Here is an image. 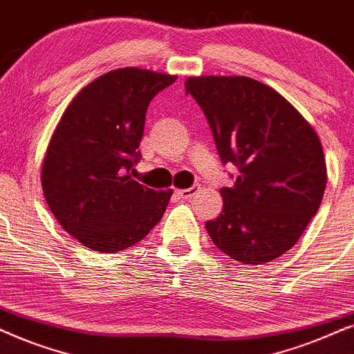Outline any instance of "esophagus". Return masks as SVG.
Listing matches in <instances>:
<instances>
[{"instance_id":"1","label":"esophagus","mask_w":354,"mask_h":354,"mask_svg":"<svg viewBox=\"0 0 354 354\" xmlns=\"http://www.w3.org/2000/svg\"><path fill=\"white\" fill-rule=\"evenodd\" d=\"M199 189H201L199 185H192L191 187H187V189H176L174 192H176L181 199H187V198H192V196H194Z\"/></svg>"}]
</instances>
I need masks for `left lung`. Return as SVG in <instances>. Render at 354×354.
<instances>
[{
	"label": "left lung",
	"mask_w": 354,
	"mask_h": 354,
	"mask_svg": "<svg viewBox=\"0 0 354 354\" xmlns=\"http://www.w3.org/2000/svg\"><path fill=\"white\" fill-rule=\"evenodd\" d=\"M185 86L222 163L239 169L234 185L221 189L222 212L205 222L207 234L243 265L270 263L297 243L320 207L326 165L319 137L296 107L257 80L201 77Z\"/></svg>",
	"instance_id": "left-lung-1"
}]
</instances>
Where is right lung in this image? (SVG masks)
<instances>
[{
    "mask_svg": "<svg viewBox=\"0 0 354 354\" xmlns=\"http://www.w3.org/2000/svg\"><path fill=\"white\" fill-rule=\"evenodd\" d=\"M176 77L140 68L102 75L62 115L42 165V189L64 229L84 247L118 253L144 240L173 191L132 180L150 101Z\"/></svg>",
    "mask_w": 354,
    "mask_h": 354,
    "instance_id": "obj_1",
    "label": "right lung"
}]
</instances>
